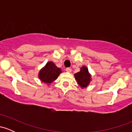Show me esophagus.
<instances>
[{
    "label": "esophagus",
    "mask_w": 132,
    "mask_h": 132,
    "mask_svg": "<svg viewBox=\"0 0 132 132\" xmlns=\"http://www.w3.org/2000/svg\"><path fill=\"white\" fill-rule=\"evenodd\" d=\"M66 71H67V72H69L70 73L71 71V69L70 68H67L66 69Z\"/></svg>",
    "instance_id": "esophagus-1"
}]
</instances>
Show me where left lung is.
<instances>
[{
    "mask_svg": "<svg viewBox=\"0 0 132 132\" xmlns=\"http://www.w3.org/2000/svg\"><path fill=\"white\" fill-rule=\"evenodd\" d=\"M75 78L78 84L82 88L87 87L91 80V75L86 66H82L79 72L75 74Z\"/></svg>",
    "mask_w": 132,
    "mask_h": 132,
    "instance_id": "8db88e82",
    "label": "left lung"
}]
</instances>
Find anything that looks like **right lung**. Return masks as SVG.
Instances as JSON below:
<instances>
[{
    "label": "right lung",
    "instance_id": "obj_1",
    "mask_svg": "<svg viewBox=\"0 0 132 132\" xmlns=\"http://www.w3.org/2000/svg\"><path fill=\"white\" fill-rule=\"evenodd\" d=\"M61 72V68H57L54 62L50 61L41 69L38 75L39 78L43 82L51 84L57 78Z\"/></svg>",
    "mask_w": 132,
    "mask_h": 132
}]
</instances>
